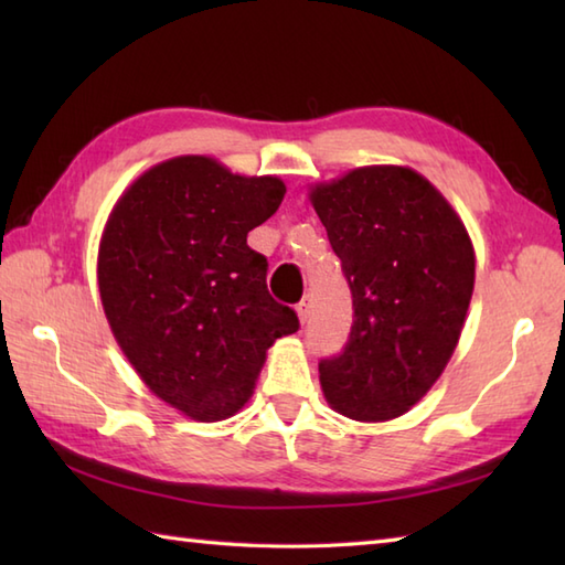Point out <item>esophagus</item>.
Here are the masks:
<instances>
[{
    "label": "esophagus",
    "mask_w": 565,
    "mask_h": 565,
    "mask_svg": "<svg viewBox=\"0 0 565 565\" xmlns=\"http://www.w3.org/2000/svg\"><path fill=\"white\" fill-rule=\"evenodd\" d=\"M310 310H313V298H310V296H303V298H301V303L296 306L298 320H301V322H308V318H310Z\"/></svg>",
    "instance_id": "obj_1"
}]
</instances>
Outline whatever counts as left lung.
Segmentation results:
<instances>
[{
    "instance_id": "left-lung-1",
    "label": "left lung",
    "mask_w": 565,
    "mask_h": 565,
    "mask_svg": "<svg viewBox=\"0 0 565 565\" xmlns=\"http://www.w3.org/2000/svg\"><path fill=\"white\" fill-rule=\"evenodd\" d=\"M352 291L354 322L320 359L334 411L383 423L411 411L447 366L473 294V247L459 215L407 167H362L310 191Z\"/></svg>"
}]
</instances>
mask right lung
Wrapping results in <instances>:
<instances>
[{
  "label": "right lung",
  "instance_id": "add662e5",
  "mask_svg": "<svg viewBox=\"0 0 565 565\" xmlns=\"http://www.w3.org/2000/svg\"><path fill=\"white\" fill-rule=\"evenodd\" d=\"M286 194L276 177H239L199 154L142 174L109 215L99 294L116 342L148 388L213 423L247 403L267 350L296 310L267 289L247 233Z\"/></svg>",
  "mask_w": 565,
  "mask_h": 565
}]
</instances>
